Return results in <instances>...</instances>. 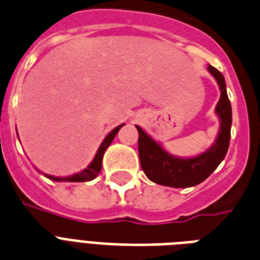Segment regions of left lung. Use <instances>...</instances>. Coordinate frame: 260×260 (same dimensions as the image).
I'll list each match as a JSON object with an SVG mask.
<instances>
[{
  "instance_id": "1",
  "label": "left lung",
  "mask_w": 260,
  "mask_h": 260,
  "mask_svg": "<svg viewBox=\"0 0 260 260\" xmlns=\"http://www.w3.org/2000/svg\"><path fill=\"white\" fill-rule=\"evenodd\" d=\"M207 70L216 78L221 90V98L216 107L221 123L216 142L212 148L195 157H175L166 152L161 145L157 144L152 137H149L140 126H136L138 130V154L141 167L149 180L175 188L197 186L209 178L224 160L231 140L232 107L226 93L224 76L210 65L207 66Z\"/></svg>"
}]
</instances>
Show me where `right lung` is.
Instances as JSON below:
<instances>
[{"label":"right lung","instance_id":"add662e5","mask_svg":"<svg viewBox=\"0 0 260 260\" xmlns=\"http://www.w3.org/2000/svg\"><path fill=\"white\" fill-rule=\"evenodd\" d=\"M122 126H123V124H120V126L114 128V130L104 138V141H103L102 145H100V148H99L98 153H96V156H94L92 162L88 166V168H85V170L81 171V172H78V174L68 176V178H59V176H51V175H44V176L48 179H51V180H55V182H88V180L94 179L99 175L100 170H102V161L103 156H104V152L107 150V148L110 146L112 140L115 138V136L118 134V132H119V128L122 127Z\"/></svg>","mask_w":260,"mask_h":260}]
</instances>
